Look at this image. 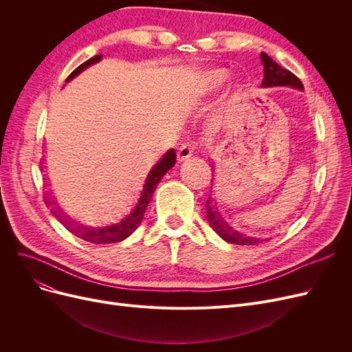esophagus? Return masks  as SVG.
<instances>
[{
    "label": "esophagus",
    "instance_id": "34e87169",
    "mask_svg": "<svg viewBox=\"0 0 352 352\" xmlns=\"http://www.w3.org/2000/svg\"><path fill=\"white\" fill-rule=\"evenodd\" d=\"M194 150H195V144H192V142H186V144L180 145L179 150H177V154H176L179 162H184V160L189 158L190 155L194 154Z\"/></svg>",
    "mask_w": 352,
    "mask_h": 352
}]
</instances>
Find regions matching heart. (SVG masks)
Returning <instances> with one entry per match:
<instances>
[{"label":"heart","instance_id":"obj_1","mask_svg":"<svg viewBox=\"0 0 352 352\" xmlns=\"http://www.w3.org/2000/svg\"><path fill=\"white\" fill-rule=\"evenodd\" d=\"M226 78V72L225 70H210L204 74V78H202V87L204 89H212L219 87V85L225 80Z\"/></svg>","mask_w":352,"mask_h":352}]
</instances>
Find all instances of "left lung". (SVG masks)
Masks as SVG:
<instances>
[{
	"mask_svg": "<svg viewBox=\"0 0 352 352\" xmlns=\"http://www.w3.org/2000/svg\"><path fill=\"white\" fill-rule=\"evenodd\" d=\"M261 61L264 66V79H263V87H292L298 89H304L302 82L298 79L292 72L287 69H283L279 66L272 57H269L265 52H261ZM207 219L211 228L214 229L219 236H221L225 241L236 245H254L261 242L260 239H252V238H243L239 235L238 232L232 230L217 212L211 207V198L207 199Z\"/></svg>",
	"mask_w": 352,
	"mask_h": 352,
	"instance_id": "obj_1",
	"label": "left lung"
}]
</instances>
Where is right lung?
<instances>
[{"label": "right lung", "instance_id": "add662e5", "mask_svg": "<svg viewBox=\"0 0 352 352\" xmlns=\"http://www.w3.org/2000/svg\"><path fill=\"white\" fill-rule=\"evenodd\" d=\"M102 58L101 54L98 56H94L92 58H89L88 61L82 63L79 67L74 69L66 79V82L72 80L74 76H78V74L85 70L87 67H89L94 63H97ZM176 163V153L172 148V150H168L166 155H163V158L160 160V162L154 166V168L148 175L146 180H145V185H144V190L141 194L140 202H138L135 210L131 212L129 216H127L123 221L117 223V225L113 226H107V228H101V229H87L80 225H78L76 221H72L69 217H65L61 214L58 210L54 211V214L60 219V221L65 225L72 233H74L78 238H82L83 241L91 242V243H114V242H120L123 239H126L129 235L135 232V229L140 226V223L144 219V212L146 210L148 202H150L154 190L158 185L160 180L163 179V176L168 172V168H172Z\"/></svg>", "mask_w": 352, "mask_h": 352}]
</instances>
